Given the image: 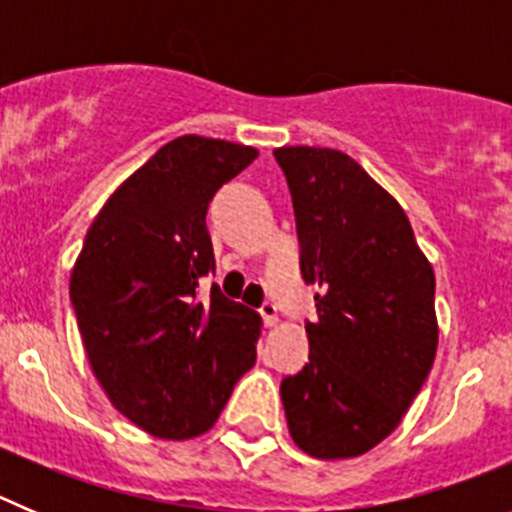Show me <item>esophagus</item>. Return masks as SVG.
Wrapping results in <instances>:
<instances>
[{
    "instance_id": "34e87169",
    "label": "esophagus",
    "mask_w": 512,
    "mask_h": 512,
    "mask_svg": "<svg viewBox=\"0 0 512 512\" xmlns=\"http://www.w3.org/2000/svg\"><path fill=\"white\" fill-rule=\"evenodd\" d=\"M259 312H261V318H264L266 328H274V325L279 323V312L274 302H264V305L259 307Z\"/></svg>"
}]
</instances>
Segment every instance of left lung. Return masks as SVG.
Listing matches in <instances>:
<instances>
[{
    "instance_id": "left-lung-1",
    "label": "left lung",
    "mask_w": 512,
    "mask_h": 512,
    "mask_svg": "<svg viewBox=\"0 0 512 512\" xmlns=\"http://www.w3.org/2000/svg\"><path fill=\"white\" fill-rule=\"evenodd\" d=\"M274 156L302 279L318 289L310 361L282 379L289 436L315 459H351L395 431L431 372L436 277L400 202L348 153L284 146Z\"/></svg>"
}]
</instances>
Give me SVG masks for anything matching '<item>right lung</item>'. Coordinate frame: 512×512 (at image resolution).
I'll return each mask as SVG.
<instances>
[{
  "label": "right lung",
  "mask_w": 512,
  "mask_h": 512,
  "mask_svg": "<svg viewBox=\"0 0 512 512\" xmlns=\"http://www.w3.org/2000/svg\"><path fill=\"white\" fill-rule=\"evenodd\" d=\"M259 151L182 135L158 148L104 202L71 271V302L89 364L130 423L166 441L215 425L256 364L259 312L217 287L207 207Z\"/></svg>",
  "instance_id": "obj_1"
}]
</instances>
